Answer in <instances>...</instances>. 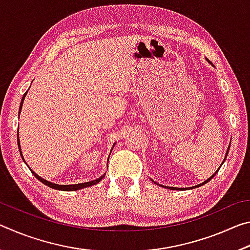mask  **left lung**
I'll list each match as a JSON object with an SVG mask.
<instances>
[{"instance_id": "1", "label": "left lung", "mask_w": 250, "mask_h": 250, "mask_svg": "<svg viewBox=\"0 0 250 250\" xmlns=\"http://www.w3.org/2000/svg\"><path fill=\"white\" fill-rule=\"evenodd\" d=\"M228 151H229V146H228V149H227V152H226V155H225V159H224V161H225L226 160V158H227V154H228ZM224 161H223V163H224ZM223 163H222V166H223ZM221 166V167H222ZM219 168H221V167H219ZM218 172V170L216 171V172H215L214 173V174L213 175H211L210 177H209V179H207L205 182H203V183H201V184H198V185H196V186H193V188H198V186H202V185H204V184H206L207 183V182H209L211 179H213V177L215 176V175H216V173ZM155 184H158V183H155ZM160 185V184H159ZM171 188V189H182V188Z\"/></svg>"}]
</instances>
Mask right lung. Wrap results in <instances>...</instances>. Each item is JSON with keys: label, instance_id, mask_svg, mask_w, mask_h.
I'll return each instance as SVG.
<instances>
[{"label": "right lung", "instance_id": "1", "mask_svg": "<svg viewBox=\"0 0 250 250\" xmlns=\"http://www.w3.org/2000/svg\"><path fill=\"white\" fill-rule=\"evenodd\" d=\"M26 94H27V91L25 92L24 94V96H23V98H22V101H21V105H20V111H19V116H20V113H21V109H22V105H23V101H24V99H25V96H26ZM19 131V130H18ZM18 145H19V150H20V153H21V155H22V159H23V161L25 162V160H24V158H23V154H22V150H21V145H20V139H19V132H18ZM29 170H31V172L33 173L34 174V176L36 177L37 180H40L42 183L43 184H45V185H47V186H49V188H54V189H59V191H67V192H71V191H77V189H80V188H88V186H92V185H95V184H97V183H99V182L104 179V176L105 175V174H104V175H101L99 179H97V180H94V181H90V182H86V183H79V184H70V185H59V184H55V183H52V182H49V181H46V180H44V179H42V177L40 176V175H37L35 172H34L32 168H29Z\"/></svg>", "mask_w": 250, "mask_h": 250}]
</instances>
